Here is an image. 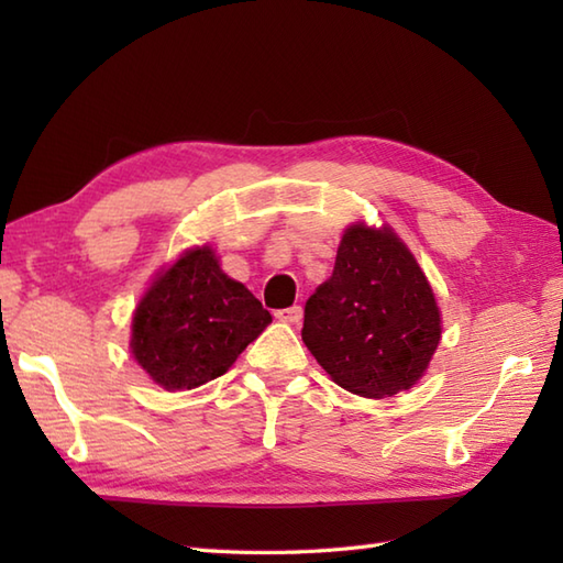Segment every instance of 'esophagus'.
<instances>
[{"instance_id":"obj_1","label":"esophagus","mask_w":563,"mask_h":563,"mask_svg":"<svg viewBox=\"0 0 563 563\" xmlns=\"http://www.w3.org/2000/svg\"><path fill=\"white\" fill-rule=\"evenodd\" d=\"M275 319L283 321V324H300V319H302V307L278 309V312H275Z\"/></svg>"}]
</instances>
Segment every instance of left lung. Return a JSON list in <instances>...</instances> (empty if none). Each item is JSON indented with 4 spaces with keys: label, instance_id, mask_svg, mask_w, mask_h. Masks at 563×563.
I'll return each instance as SVG.
<instances>
[{
    "label": "left lung",
    "instance_id": "obj_1",
    "mask_svg": "<svg viewBox=\"0 0 563 563\" xmlns=\"http://www.w3.org/2000/svg\"><path fill=\"white\" fill-rule=\"evenodd\" d=\"M440 339L435 292L394 227H345L331 278L305 305L302 341L327 375L365 399L409 391Z\"/></svg>",
    "mask_w": 563,
    "mask_h": 563
}]
</instances>
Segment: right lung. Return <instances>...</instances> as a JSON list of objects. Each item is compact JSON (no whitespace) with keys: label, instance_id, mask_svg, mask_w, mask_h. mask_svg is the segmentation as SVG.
<instances>
[{"label":"right lung","instance_id":"1","mask_svg":"<svg viewBox=\"0 0 563 563\" xmlns=\"http://www.w3.org/2000/svg\"><path fill=\"white\" fill-rule=\"evenodd\" d=\"M271 321L206 242L154 273L133 309L130 353L157 387L196 389L224 375Z\"/></svg>","mask_w":563,"mask_h":563}]
</instances>
